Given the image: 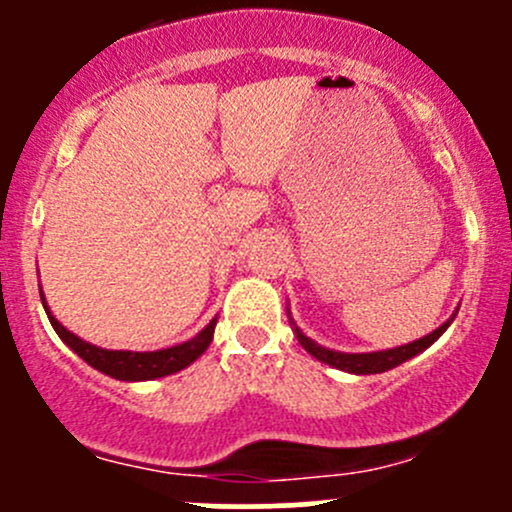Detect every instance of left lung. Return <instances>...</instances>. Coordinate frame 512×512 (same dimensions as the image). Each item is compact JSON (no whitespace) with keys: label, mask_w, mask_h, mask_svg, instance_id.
Instances as JSON below:
<instances>
[{"label":"left lung","mask_w":512,"mask_h":512,"mask_svg":"<svg viewBox=\"0 0 512 512\" xmlns=\"http://www.w3.org/2000/svg\"><path fill=\"white\" fill-rule=\"evenodd\" d=\"M448 324H451V322L441 324V327H438L436 332L426 334V337H421V339H418V342L404 344V347H396V349H386V352H371V354L332 352V349H324V347H319V344H314L312 339L304 337V334L299 332V329H294V332H297L299 344H302V347L307 349L309 354L317 356L319 361H324V364L337 366V369L349 371V374H381V371L394 369V366L404 364L406 359H411V356L421 354L423 349L431 347V344L436 342V339L441 337L443 332H446Z\"/></svg>","instance_id":"8db88e82"}]
</instances>
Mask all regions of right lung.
Returning <instances> with one entry per match:
<instances>
[{
    "label": "right lung",
    "instance_id": "1",
    "mask_svg": "<svg viewBox=\"0 0 512 512\" xmlns=\"http://www.w3.org/2000/svg\"><path fill=\"white\" fill-rule=\"evenodd\" d=\"M41 302H44V299H41ZM46 314H49L51 327H54V332L59 334L61 342L69 344V347L74 349L86 364H91L94 369L121 381L160 379V376H168V374H175V371L185 369V366L193 364V361L210 347V342H213L215 322H218V319H213V322H210L198 337L190 339V342H183L178 344V347H170V349H160V352H108V349H98L94 344L84 342V339H79L76 334H71L66 327H61V324L51 317V312Z\"/></svg>",
    "mask_w": 512,
    "mask_h": 512
}]
</instances>
